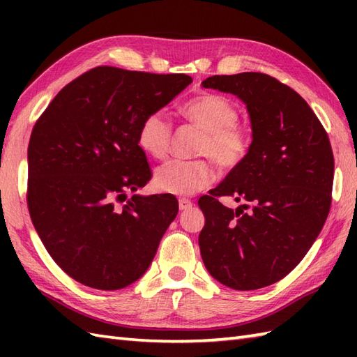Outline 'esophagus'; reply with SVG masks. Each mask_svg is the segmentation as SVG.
Here are the masks:
<instances>
[{
  "instance_id": "34e87169",
  "label": "esophagus",
  "mask_w": 357,
  "mask_h": 357,
  "mask_svg": "<svg viewBox=\"0 0 357 357\" xmlns=\"http://www.w3.org/2000/svg\"><path fill=\"white\" fill-rule=\"evenodd\" d=\"M193 207V202L187 198H179V210H188Z\"/></svg>"
}]
</instances>
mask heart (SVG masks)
Segmentation results:
<instances>
[{"instance_id":"b5f03b06","label":"heart","mask_w":357,"mask_h":357,"mask_svg":"<svg viewBox=\"0 0 357 357\" xmlns=\"http://www.w3.org/2000/svg\"><path fill=\"white\" fill-rule=\"evenodd\" d=\"M187 123L199 128L202 136L195 153L207 156L221 170H233L245 161L252 135L238 124L239 112L229 98L207 93L195 98L181 107ZM173 126L164 110L150 112L142 118L136 142L144 153L153 159H164L170 151ZM215 178L208 159L170 161L155 173V188L170 195H193L211 184Z\"/></svg>"}]
</instances>
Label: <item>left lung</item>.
<instances>
[{
	"instance_id": "1",
	"label": "left lung",
	"mask_w": 357,
	"mask_h": 357,
	"mask_svg": "<svg viewBox=\"0 0 357 357\" xmlns=\"http://www.w3.org/2000/svg\"><path fill=\"white\" fill-rule=\"evenodd\" d=\"M202 86L245 102L253 141L245 161L198 201L201 256L221 284L257 290L285 278L319 236L331 206V144L304 98L270 75H215ZM224 195L246 204L231 211Z\"/></svg>"
}]
</instances>
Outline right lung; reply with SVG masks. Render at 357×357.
Returning a JSON list of instances; mask_svg holds the SVG:
<instances>
[{"label": "right lung", "instance_id": "right-lung-1", "mask_svg": "<svg viewBox=\"0 0 357 357\" xmlns=\"http://www.w3.org/2000/svg\"><path fill=\"white\" fill-rule=\"evenodd\" d=\"M100 66L69 82L30 135L27 207L52 259L78 282L119 290L139 279L178 215L170 193L133 195L151 179L136 142L142 118L190 84Z\"/></svg>", "mask_w": 357, "mask_h": 357}]
</instances>
